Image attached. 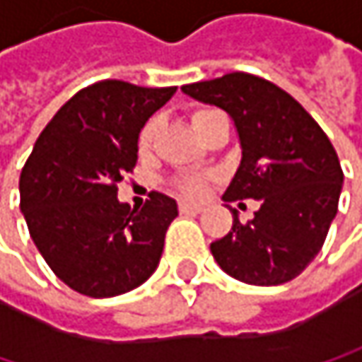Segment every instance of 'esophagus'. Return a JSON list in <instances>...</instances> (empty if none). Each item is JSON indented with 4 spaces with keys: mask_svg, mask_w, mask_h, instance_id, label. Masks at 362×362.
<instances>
[{
    "mask_svg": "<svg viewBox=\"0 0 362 362\" xmlns=\"http://www.w3.org/2000/svg\"><path fill=\"white\" fill-rule=\"evenodd\" d=\"M203 205H192V203H180V214H201Z\"/></svg>",
    "mask_w": 362,
    "mask_h": 362,
    "instance_id": "obj_1",
    "label": "esophagus"
}]
</instances>
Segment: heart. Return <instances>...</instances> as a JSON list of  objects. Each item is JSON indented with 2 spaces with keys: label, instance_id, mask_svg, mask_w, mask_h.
Segmentation results:
<instances>
[{
  "label": "heart",
  "instance_id": "1",
  "mask_svg": "<svg viewBox=\"0 0 362 362\" xmlns=\"http://www.w3.org/2000/svg\"><path fill=\"white\" fill-rule=\"evenodd\" d=\"M216 112H218V110L207 109V107L192 110V112H190V123H192L194 132L199 134L201 127L205 125V121H207L211 115H216ZM155 134H157V117H151V119L142 125V129H140V134H138V148H140V151H148V146L153 144ZM174 186H176V190H178L180 194H184V197H188V199H199V197L205 194V190H207V186H209V178H207V176H184V178L174 180Z\"/></svg>",
  "mask_w": 362,
  "mask_h": 362
}]
</instances>
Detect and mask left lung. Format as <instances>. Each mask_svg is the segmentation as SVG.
<instances>
[{
  "label": "left lung",
  "mask_w": 362,
  "mask_h": 362,
  "mask_svg": "<svg viewBox=\"0 0 362 362\" xmlns=\"http://www.w3.org/2000/svg\"><path fill=\"white\" fill-rule=\"evenodd\" d=\"M182 92L224 109L237 125L243 159L224 201L262 203L247 224L230 207V233L209 247L216 262L252 285L296 279L321 252L337 214L344 172L331 140L291 94L252 73L188 83Z\"/></svg>",
  "instance_id": "1"
}]
</instances>
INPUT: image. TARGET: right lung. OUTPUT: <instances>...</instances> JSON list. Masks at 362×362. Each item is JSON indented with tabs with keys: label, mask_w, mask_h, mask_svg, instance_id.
Masks as SVG:
<instances>
[{
	"label": "right lung",
	"mask_w": 362,
	"mask_h": 362,
	"mask_svg": "<svg viewBox=\"0 0 362 362\" xmlns=\"http://www.w3.org/2000/svg\"><path fill=\"white\" fill-rule=\"evenodd\" d=\"M103 79L66 100L21 172V209L52 272L90 298L142 285L157 268L174 199L151 192L140 209L119 203L117 184L138 161V134L174 94Z\"/></svg>",
	"instance_id": "add662e5"
}]
</instances>
